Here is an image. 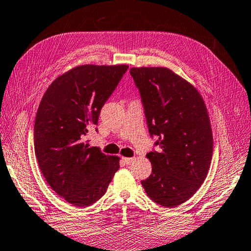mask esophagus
<instances>
[{
    "label": "esophagus",
    "instance_id": "obj_1",
    "mask_svg": "<svg viewBox=\"0 0 251 251\" xmlns=\"http://www.w3.org/2000/svg\"><path fill=\"white\" fill-rule=\"evenodd\" d=\"M132 161H134V158H123V162H124V163L127 165L130 164Z\"/></svg>",
    "mask_w": 251,
    "mask_h": 251
}]
</instances>
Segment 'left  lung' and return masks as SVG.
<instances>
[{
    "label": "left lung",
    "mask_w": 251,
    "mask_h": 251,
    "mask_svg": "<svg viewBox=\"0 0 251 251\" xmlns=\"http://www.w3.org/2000/svg\"><path fill=\"white\" fill-rule=\"evenodd\" d=\"M153 147L151 175L141 180L148 197L173 208L187 201L207 177L213 138L207 107L194 86L164 67L131 68Z\"/></svg>",
    "instance_id": "obj_1"
}]
</instances>
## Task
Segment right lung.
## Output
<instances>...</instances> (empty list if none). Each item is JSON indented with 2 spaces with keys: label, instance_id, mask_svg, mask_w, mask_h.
<instances>
[{
  "label": "right lung",
  "instance_id": "obj_1",
  "mask_svg": "<svg viewBox=\"0 0 251 251\" xmlns=\"http://www.w3.org/2000/svg\"><path fill=\"white\" fill-rule=\"evenodd\" d=\"M127 68H73L51 83L39 105L33 130L39 168L51 188L76 207L99 200L120 169L117 156L90 147L86 136Z\"/></svg>",
  "mask_w": 251,
  "mask_h": 251
}]
</instances>
